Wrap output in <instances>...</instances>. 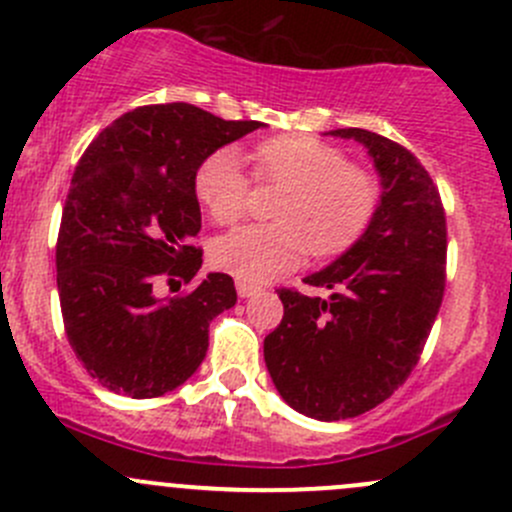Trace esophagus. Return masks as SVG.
I'll list each match as a JSON object with an SVG mask.
<instances>
[{"mask_svg":"<svg viewBox=\"0 0 512 512\" xmlns=\"http://www.w3.org/2000/svg\"><path fill=\"white\" fill-rule=\"evenodd\" d=\"M257 292H262V287L260 285H252V282H237V294H240L242 299L245 297H252V294H257Z\"/></svg>","mask_w":512,"mask_h":512,"instance_id":"esophagus-1","label":"esophagus"}]
</instances>
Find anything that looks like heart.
<instances>
[{"instance_id": "b5f03b06", "label": "heart", "mask_w": 512, "mask_h": 512, "mask_svg": "<svg viewBox=\"0 0 512 512\" xmlns=\"http://www.w3.org/2000/svg\"><path fill=\"white\" fill-rule=\"evenodd\" d=\"M250 160L257 183L277 188L270 200L272 223L218 237L210 250L218 270L242 282H267L294 270L307 250L317 260L344 255L369 230L381 200L379 178L349 163L342 148L289 133L257 143ZM193 190L215 223H237L250 200L240 153L232 146L208 153L195 168Z\"/></svg>"}]
</instances>
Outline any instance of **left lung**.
I'll list each match as a JSON object with an SVG mask.
<instances>
[{"instance_id": "8db88e82", "label": "left lung", "mask_w": 512, "mask_h": 512, "mask_svg": "<svg viewBox=\"0 0 512 512\" xmlns=\"http://www.w3.org/2000/svg\"><path fill=\"white\" fill-rule=\"evenodd\" d=\"M366 146L381 178L369 230L304 285L277 289L285 317L265 337V364L282 399L317 421L366 414L414 371L446 289V213L428 170L399 143L337 128Z\"/></svg>"}]
</instances>
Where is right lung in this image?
Returning <instances> with one entry per match:
<instances>
[{
  "label": "right lung",
  "mask_w": 512,
  "mask_h": 512,
  "mask_svg": "<svg viewBox=\"0 0 512 512\" xmlns=\"http://www.w3.org/2000/svg\"><path fill=\"white\" fill-rule=\"evenodd\" d=\"M260 126L190 103L141 106L103 128L76 165L56 287L76 359L113 394L156 399L178 389L205 359L210 322L235 307V282L223 272L180 297L156 289L190 282L203 265L193 245L200 160Z\"/></svg>",
  "instance_id": "obj_1"
}]
</instances>
